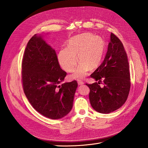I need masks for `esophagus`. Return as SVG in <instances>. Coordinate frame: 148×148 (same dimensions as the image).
<instances>
[{
	"mask_svg": "<svg viewBox=\"0 0 148 148\" xmlns=\"http://www.w3.org/2000/svg\"><path fill=\"white\" fill-rule=\"evenodd\" d=\"M77 82H78V85H82V84H84V82L83 81H82V80H80V79H78Z\"/></svg>",
	"mask_w": 148,
	"mask_h": 148,
	"instance_id": "1",
	"label": "esophagus"
}]
</instances>
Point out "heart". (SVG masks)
I'll return each instance as SVG.
<instances>
[{
	"instance_id": "heart-1",
	"label": "heart",
	"mask_w": 148,
	"mask_h": 148,
	"mask_svg": "<svg viewBox=\"0 0 148 148\" xmlns=\"http://www.w3.org/2000/svg\"><path fill=\"white\" fill-rule=\"evenodd\" d=\"M105 51V42L99 36H93L89 33L79 34L70 38L66 42V47L61 49L58 53V60L61 66L70 71L79 60L73 70L71 77L83 78L88 71L99 65Z\"/></svg>"
}]
</instances>
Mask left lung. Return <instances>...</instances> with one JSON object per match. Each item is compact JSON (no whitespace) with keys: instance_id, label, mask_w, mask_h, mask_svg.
Segmentation results:
<instances>
[{"instance_id":"left-lung-1","label":"left lung","mask_w":148,"mask_h":148,"mask_svg":"<svg viewBox=\"0 0 148 148\" xmlns=\"http://www.w3.org/2000/svg\"><path fill=\"white\" fill-rule=\"evenodd\" d=\"M104 61L91 75L95 82L86 84L90 89L89 97L96 111L109 114L117 110L127 101L130 89V75L127 53L123 44L113 33ZM103 80L104 86L100 82Z\"/></svg>"}]
</instances>
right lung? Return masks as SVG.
<instances>
[{"label":"right lung","mask_w":148,"mask_h":148,"mask_svg":"<svg viewBox=\"0 0 148 148\" xmlns=\"http://www.w3.org/2000/svg\"><path fill=\"white\" fill-rule=\"evenodd\" d=\"M21 75L25 95L39 113L59 119L70 112L78 83L75 80L60 84L66 73L60 68L56 51L42 34H34L28 42Z\"/></svg>","instance_id":"add662e5"}]
</instances>
